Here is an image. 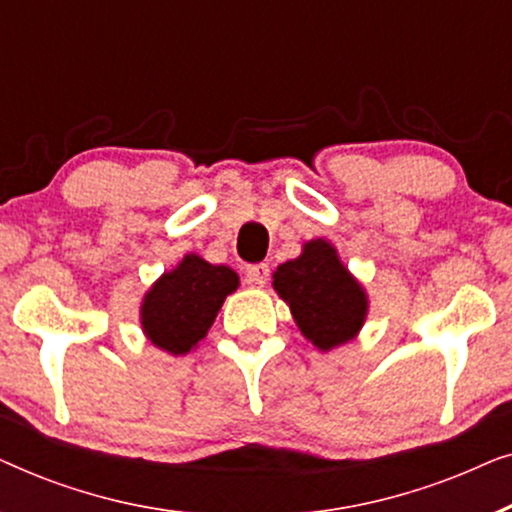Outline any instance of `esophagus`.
<instances>
[{
	"mask_svg": "<svg viewBox=\"0 0 512 512\" xmlns=\"http://www.w3.org/2000/svg\"><path fill=\"white\" fill-rule=\"evenodd\" d=\"M247 279H249V284H256V286L268 284V279H270V268H268V265H265V263L247 265Z\"/></svg>",
	"mask_w": 512,
	"mask_h": 512,
	"instance_id": "obj_1",
	"label": "esophagus"
}]
</instances>
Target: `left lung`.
I'll use <instances>...</instances> for the list:
<instances>
[{"instance_id": "left-lung-1", "label": "left lung", "mask_w": 512, "mask_h": 512, "mask_svg": "<svg viewBox=\"0 0 512 512\" xmlns=\"http://www.w3.org/2000/svg\"><path fill=\"white\" fill-rule=\"evenodd\" d=\"M272 284L305 338L324 352L352 340L366 319V293L324 240L307 242L303 254L279 265Z\"/></svg>"}]
</instances>
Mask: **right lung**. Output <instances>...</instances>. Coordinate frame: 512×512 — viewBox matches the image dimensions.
I'll list each match as a JSON object with an SVG mask.
<instances>
[{"mask_svg": "<svg viewBox=\"0 0 512 512\" xmlns=\"http://www.w3.org/2000/svg\"><path fill=\"white\" fill-rule=\"evenodd\" d=\"M240 284L226 265H212L188 254L172 272L153 284L142 305V326L153 345L186 354L205 338L223 300Z\"/></svg>", "mask_w": 512, "mask_h": 512, "instance_id": "add662e5", "label": "right lung"}]
</instances>
